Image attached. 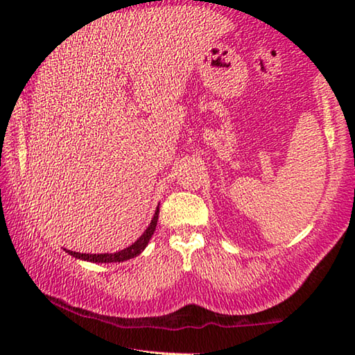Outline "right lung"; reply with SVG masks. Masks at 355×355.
Segmentation results:
<instances>
[{
  "instance_id": "1",
  "label": "right lung",
  "mask_w": 355,
  "mask_h": 355,
  "mask_svg": "<svg viewBox=\"0 0 355 355\" xmlns=\"http://www.w3.org/2000/svg\"><path fill=\"white\" fill-rule=\"evenodd\" d=\"M158 213H159V208H156L155 216H153L152 222H150L148 228L142 233V236L137 239L135 244H131L127 249L116 252V254H80V252H73V250H65V252H69L71 257L80 258V260H87V261H94V263H120V261L130 260V258H135L136 255H139L144 249H146V245L148 244L150 238H152L155 228H156V222H158Z\"/></svg>"
}]
</instances>
